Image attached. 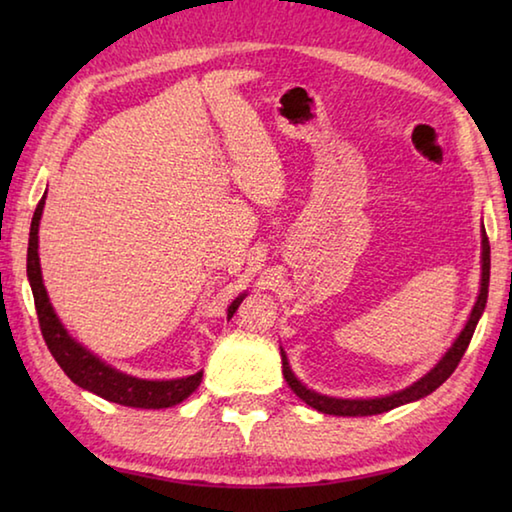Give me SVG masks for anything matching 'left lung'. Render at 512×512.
<instances>
[{
  "label": "left lung",
  "instance_id": "8db88e82",
  "mask_svg": "<svg viewBox=\"0 0 512 512\" xmlns=\"http://www.w3.org/2000/svg\"><path fill=\"white\" fill-rule=\"evenodd\" d=\"M481 291H479V298L474 302V309L470 318H467V323L463 327V332L458 334V339L454 341L452 348L445 352V357L440 359L436 366H433L427 375L422 379L415 381L409 388H404L400 393H393V395H386V397H375V400H339V397H327V395H320L309 391L307 386H302L298 377L291 372V366L287 361V354L282 352V375L287 379V384L291 386V391L296 393L302 402L309 404L311 409H316L320 413H327V415H377V413H384V411H391L395 406H402V404H409L420 400V397H427L429 393L436 391L438 386H443L447 377L452 375L456 370L458 361L463 359V354L467 350V345L472 341V334L476 329V323H479V318L485 309V302H488V284H490V241L488 235H485L483 230V239H481Z\"/></svg>",
  "mask_w": 512,
  "mask_h": 512
}]
</instances>
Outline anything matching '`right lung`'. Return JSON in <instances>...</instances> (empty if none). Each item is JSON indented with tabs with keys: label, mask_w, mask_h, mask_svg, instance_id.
<instances>
[{
	"label": "right lung",
	"mask_w": 512,
	"mask_h": 512,
	"mask_svg": "<svg viewBox=\"0 0 512 512\" xmlns=\"http://www.w3.org/2000/svg\"><path fill=\"white\" fill-rule=\"evenodd\" d=\"M42 207H45V196L40 198L36 212H33L31 232H29V250H27V275L31 282L33 300H36L42 339H45L51 357L58 361V366L63 368L65 375L72 379L76 386H81L85 391L99 395L108 402H115L121 406H133V409H169V406H176L183 400H187V397L196 391L198 384H201L203 370L196 372V375H189L183 379H169V381L137 379L106 366L99 357H94L90 350H85L81 343H76L72 336L67 334V329L54 314V307H51L49 302L45 284H42L40 257H38V228H40ZM244 298L246 293L232 302L228 307V318H232V314H235Z\"/></svg>",
	"instance_id": "1"
}]
</instances>
